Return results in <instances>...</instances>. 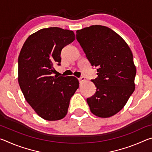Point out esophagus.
I'll use <instances>...</instances> for the list:
<instances>
[{
    "instance_id": "34e87169",
    "label": "esophagus",
    "mask_w": 152,
    "mask_h": 152,
    "mask_svg": "<svg viewBox=\"0 0 152 152\" xmlns=\"http://www.w3.org/2000/svg\"><path fill=\"white\" fill-rule=\"evenodd\" d=\"M78 80H79V82H80V83L82 84V82H83L84 80H85V78H84V77H81V78H78Z\"/></svg>"
}]
</instances>
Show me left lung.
Returning <instances> with one entry per match:
<instances>
[{"label":"left lung","mask_w":152,"mask_h":152,"mask_svg":"<svg viewBox=\"0 0 152 152\" xmlns=\"http://www.w3.org/2000/svg\"><path fill=\"white\" fill-rule=\"evenodd\" d=\"M76 39L98 77L96 92L86 99L97 117H110L121 110L135 91L136 68L132 51L116 32L102 25L76 31Z\"/></svg>","instance_id":"left-lung-1"}]
</instances>
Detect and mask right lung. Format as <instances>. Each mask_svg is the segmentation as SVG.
Wrapping results in <instances>:
<instances>
[{
    "label": "right lung",
    "mask_w": 152,
    "mask_h": 152,
    "mask_svg": "<svg viewBox=\"0 0 152 152\" xmlns=\"http://www.w3.org/2000/svg\"><path fill=\"white\" fill-rule=\"evenodd\" d=\"M75 39L72 31L45 28L29 36L18 58V82L25 99L42 119L58 121L68 113L79 87L74 76H52L60 65L61 51Z\"/></svg>",
    "instance_id": "1"
}]
</instances>
